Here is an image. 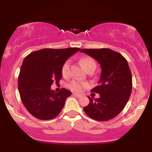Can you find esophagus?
I'll use <instances>...</instances> for the list:
<instances>
[{"mask_svg":"<svg viewBox=\"0 0 152 152\" xmlns=\"http://www.w3.org/2000/svg\"><path fill=\"white\" fill-rule=\"evenodd\" d=\"M73 95H74V96H76V98H81V95H80V94H76V93H73Z\"/></svg>","mask_w":152,"mask_h":152,"instance_id":"esophagus-1","label":"esophagus"}]
</instances>
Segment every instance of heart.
Returning <instances> with one entry per match:
<instances>
[{
    "instance_id": "obj_1",
    "label": "heart",
    "mask_w": 152,
    "mask_h": 152,
    "mask_svg": "<svg viewBox=\"0 0 152 152\" xmlns=\"http://www.w3.org/2000/svg\"><path fill=\"white\" fill-rule=\"evenodd\" d=\"M80 61H81V64L82 66L83 67V69H84L86 71H88L91 69H92V68H95L96 69V66L94 59L88 56L83 57V58H82L81 59ZM69 69H70V63L68 61H66L64 63V64L62 66L61 73L63 76H64V77H68V76H69V73H70ZM69 86L72 91L80 92L85 87L88 86V83H85V82H81L74 80V81L71 82V83L69 84Z\"/></svg>"
}]
</instances>
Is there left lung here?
<instances>
[{"mask_svg": "<svg viewBox=\"0 0 152 152\" xmlns=\"http://www.w3.org/2000/svg\"><path fill=\"white\" fill-rule=\"evenodd\" d=\"M96 60L102 68L99 85L91 90L99 94V99H89V104L83 111L97 121L112 119L125 107L132 89V76L126 58L109 48L82 49Z\"/></svg>", "mask_w": 152, "mask_h": 152, "instance_id": "left-lung-1", "label": "left lung"}]
</instances>
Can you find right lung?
<instances>
[{
    "instance_id": "right-lung-1",
    "label": "right lung",
    "mask_w": 152,
    "mask_h": 152,
    "mask_svg": "<svg viewBox=\"0 0 152 152\" xmlns=\"http://www.w3.org/2000/svg\"><path fill=\"white\" fill-rule=\"evenodd\" d=\"M80 50L44 48L24 58L18 76V91L24 106L34 117L49 120L60 114L71 92L63 88L56 93L50 86L53 81L58 83L61 79L64 63Z\"/></svg>"
}]
</instances>
